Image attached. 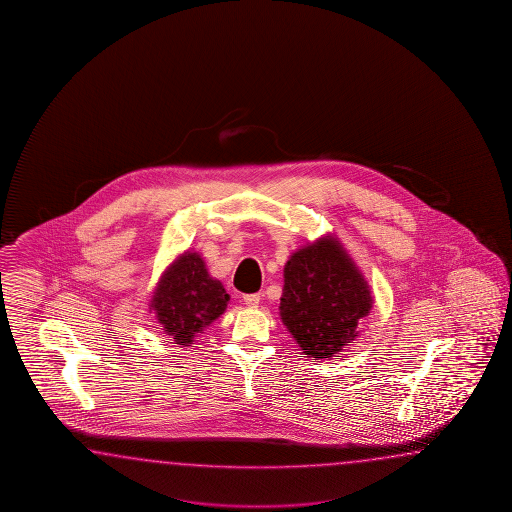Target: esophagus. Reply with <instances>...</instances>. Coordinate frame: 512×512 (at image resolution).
Listing matches in <instances>:
<instances>
[{
    "label": "esophagus",
    "mask_w": 512,
    "mask_h": 512,
    "mask_svg": "<svg viewBox=\"0 0 512 512\" xmlns=\"http://www.w3.org/2000/svg\"><path fill=\"white\" fill-rule=\"evenodd\" d=\"M260 300V294H245L243 296V302H245V305H249V307H258Z\"/></svg>",
    "instance_id": "34e87169"
}]
</instances>
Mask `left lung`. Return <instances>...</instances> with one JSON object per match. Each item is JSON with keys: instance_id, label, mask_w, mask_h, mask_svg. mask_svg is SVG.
Returning a JSON list of instances; mask_svg holds the SVG:
<instances>
[{"instance_id": "left-lung-1", "label": "left lung", "mask_w": 512, "mask_h": 512, "mask_svg": "<svg viewBox=\"0 0 512 512\" xmlns=\"http://www.w3.org/2000/svg\"><path fill=\"white\" fill-rule=\"evenodd\" d=\"M371 305L370 285L333 236L298 249L283 267V326L315 360L337 355L359 337Z\"/></svg>"}]
</instances>
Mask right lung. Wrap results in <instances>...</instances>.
<instances>
[{
  "instance_id": "right-lung-1",
  "label": "right lung",
  "mask_w": 512,
  "mask_h": 512,
  "mask_svg": "<svg viewBox=\"0 0 512 512\" xmlns=\"http://www.w3.org/2000/svg\"><path fill=\"white\" fill-rule=\"evenodd\" d=\"M230 296L223 283L208 274L199 252L186 251L163 272L150 300L166 335L177 346H190L216 318L225 313Z\"/></svg>"
}]
</instances>
